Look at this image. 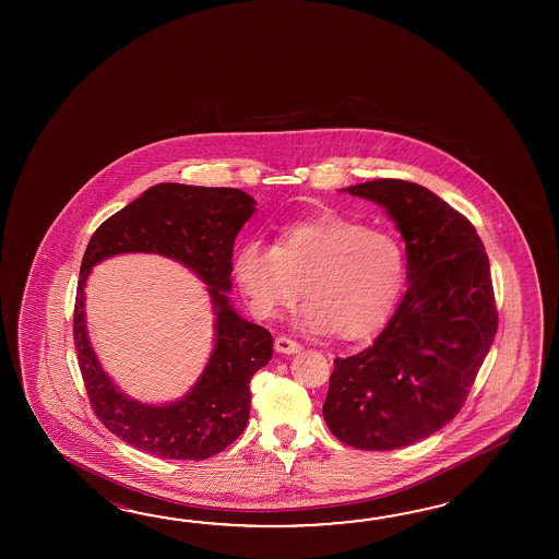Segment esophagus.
Listing matches in <instances>:
<instances>
[{
	"mask_svg": "<svg viewBox=\"0 0 559 559\" xmlns=\"http://www.w3.org/2000/svg\"><path fill=\"white\" fill-rule=\"evenodd\" d=\"M301 349V344H297L296 340H292V337H287V335H280L277 340H275V352H280V354H297Z\"/></svg>",
	"mask_w": 559,
	"mask_h": 559,
	"instance_id": "esophagus-1",
	"label": "esophagus"
}]
</instances>
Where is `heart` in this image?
Wrapping results in <instances>:
<instances>
[{"instance_id":"heart-1","label":"heart","mask_w":559,"mask_h":559,"mask_svg":"<svg viewBox=\"0 0 559 559\" xmlns=\"http://www.w3.org/2000/svg\"><path fill=\"white\" fill-rule=\"evenodd\" d=\"M234 275L260 318L308 299L301 321L311 332L332 330L359 340L390 316L405 280L404 248L385 231L340 214L284 227L274 248L248 241Z\"/></svg>"}]
</instances>
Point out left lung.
<instances>
[{
	"label": "left lung",
	"instance_id": "8db88e82",
	"mask_svg": "<svg viewBox=\"0 0 559 559\" xmlns=\"http://www.w3.org/2000/svg\"><path fill=\"white\" fill-rule=\"evenodd\" d=\"M345 191L380 203L397 224L409 287L373 344L333 359L323 417L347 445L388 452L460 414L498 332V308L484 243L450 203L404 179Z\"/></svg>",
	"mask_w": 559,
	"mask_h": 559
}]
</instances>
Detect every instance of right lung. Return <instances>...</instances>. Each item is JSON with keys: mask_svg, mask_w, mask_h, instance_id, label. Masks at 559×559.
<instances>
[{"mask_svg": "<svg viewBox=\"0 0 559 559\" xmlns=\"http://www.w3.org/2000/svg\"><path fill=\"white\" fill-rule=\"evenodd\" d=\"M236 188L157 183L107 217L85 248L73 344L85 392L97 419L131 448L166 460L200 462L238 440L250 417V381L272 359V333L241 320L229 306L234 243L255 212ZM162 252L188 264L209 284L216 309V345L209 368L176 405L145 406L126 399L98 368L84 332L83 287L88 270L109 254Z\"/></svg>", "mask_w": 559, "mask_h": 559, "instance_id": "add662e5", "label": "right lung"}]
</instances>
